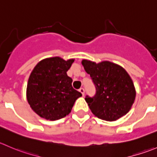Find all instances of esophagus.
<instances>
[{"mask_svg":"<svg viewBox=\"0 0 157 157\" xmlns=\"http://www.w3.org/2000/svg\"><path fill=\"white\" fill-rule=\"evenodd\" d=\"M79 91H80V93H81L82 94V95H84V89H83V88H80V90H79Z\"/></svg>","mask_w":157,"mask_h":157,"instance_id":"esophagus-1","label":"esophagus"}]
</instances>
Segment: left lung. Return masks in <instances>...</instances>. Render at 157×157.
<instances>
[{
	"label": "left lung",
	"mask_w": 157,
	"mask_h": 157,
	"mask_svg": "<svg viewBox=\"0 0 157 157\" xmlns=\"http://www.w3.org/2000/svg\"><path fill=\"white\" fill-rule=\"evenodd\" d=\"M81 63L97 90L94 97L85 98L94 115L106 121H115L125 116L136 98L134 84L126 70L107 60L97 63L84 59Z\"/></svg>",
	"instance_id": "obj_1"
}]
</instances>
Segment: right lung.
I'll use <instances>...</instances> for the list:
<instances>
[{
	"label": "right lung",
	"mask_w": 157,
	"mask_h": 157,
	"mask_svg": "<svg viewBox=\"0 0 157 157\" xmlns=\"http://www.w3.org/2000/svg\"><path fill=\"white\" fill-rule=\"evenodd\" d=\"M74 59L48 57L34 67L27 86V100L31 109L40 117L57 121L71 113L81 93L72 86V79L67 72Z\"/></svg>",
	"instance_id": "obj_1"
}]
</instances>
